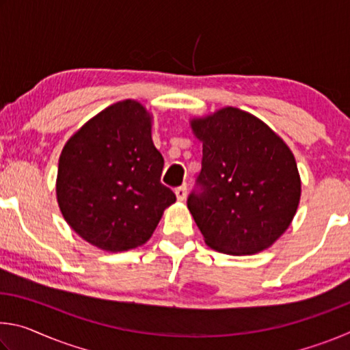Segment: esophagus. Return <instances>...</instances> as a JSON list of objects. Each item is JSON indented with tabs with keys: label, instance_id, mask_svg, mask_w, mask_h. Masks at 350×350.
<instances>
[{
	"label": "esophagus",
	"instance_id": "obj_1",
	"mask_svg": "<svg viewBox=\"0 0 350 350\" xmlns=\"http://www.w3.org/2000/svg\"><path fill=\"white\" fill-rule=\"evenodd\" d=\"M176 198H177V200H179V202L185 200V198H187V187L185 185L176 188Z\"/></svg>",
	"mask_w": 350,
	"mask_h": 350
}]
</instances>
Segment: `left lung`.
I'll return each mask as SVG.
<instances>
[{
	"label": "left lung",
	"instance_id": "obj_1",
	"mask_svg": "<svg viewBox=\"0 0 350 350\" xmlns=\"http://www.w3.org/2000/svg\"><path fill=\"white\" fill-rule=\"evenodd\" d=\"M202 144L200 193L188 210L213 250L256 254L286 233L298 210L301 177L293 152L273 129L233 106L189 118Z\"/></svg>",
	"mask_w": 350,
	"mask_h": 350
}]
</instances>
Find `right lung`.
Segmentation results:
<instances>
[{
  "label": "right lung",
  "mask_w": 350,
  "mask_h": 350,
  "mask_svg": "<svg viewBox=\"0 0 350 350\" xmlns=\"http://www.w3.org/2000/svg\"><path fill=\"white\" fill-rule=\"evenodd\" d=\"M151 128V112L128 98L90 118L63 146L58 206L69 227L100 250L144 245L176 202L161 183L163 157Z\"/></svg>",
  "instance_id": "add662e5"
}]
</instances>
